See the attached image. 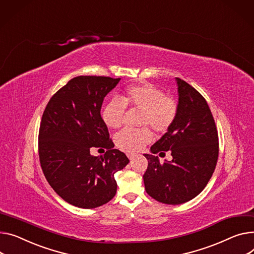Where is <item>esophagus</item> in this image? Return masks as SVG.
Masks as SVG:
<instances>
[{
    "label": "esophagus",
    "instance_id": "esophagus-1",
    "mask_svg": "<svg viewBox=\"0 0 254 254\" xmlns=\"http://www.w3.org/2000/svg\"><path fill=\"white\" fill-rule=\"evenodd\" d=\"M127 156L128 157L129 160H132L134 157H136V154H133V153H127Z\"/></svg>",
    "mask_w": 254,
    "mask_h": 254
}]
</instances>
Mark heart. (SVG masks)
Segmentation results:
<instances>
[{
    "mask_svg": "<svg viewBox=\"0 0 254 254\" xmlns=\"http://www.w3.org/2000/svg\"><path fill=\"white\" fill-rule=\"evenodd\" d=\"M127 106L143 109L141 125L150 126L157 132L170 128L178 114L176 101L164 96L163 92L152 83L131 86L125 90L122 98L114 97L104 106L102 118L110 128H118L125 123ZM152 140L148 127L125 128L115 134V144L127 152H137Z\"/></svg>",
    "mask_w": 254,
    "mask_h": 254,
    "instance_id": "heart-1",
    "label": "heart"
}]
</instances>
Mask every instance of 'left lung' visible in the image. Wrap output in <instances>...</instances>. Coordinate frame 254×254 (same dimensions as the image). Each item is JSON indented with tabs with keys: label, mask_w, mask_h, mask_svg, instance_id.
<instances>
[{
	"label": "left lung",
	"mask_w": 254,
	"mask_h": 254,
	"mask_svg": "<svg viewBox=\"0 0 254 254\" xmlns=\"http://www.w3.org/2000/svg\"><path fill=\"white\" fill-rule=\"evenodd\" d=\"M178 114L173 126L152 145L143 176L149 196L178 205L195 198L210 180L218 157V136L206 100L185 80L176 77ZM171 150L173 159L159 162L154 154Z\"/></svg>",
	"instance_id": "1"
}]
</instances>
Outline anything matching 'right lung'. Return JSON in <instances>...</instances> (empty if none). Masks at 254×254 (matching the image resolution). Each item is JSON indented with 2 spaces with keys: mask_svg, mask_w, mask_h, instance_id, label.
Wrapping results in <instances>:
<instances>
[{
  "mask_svg": "<svg viewBox=\"0 0 254 254\" xmlns=\"http://www.w3.org/2000/svg\"><path fill=\"white\" fill-rule=\"evenodd\" d=\"M121 78L80 75L70 79L44 111L39 132V155L44 175L53 190L69 204L95 208L116 193L114 175L129 162L113 149L101 117L105 96ZM92 146L108 149L104 156L90 154Z\"/></svg>",
  "mask_w": 254,
  "mask_h": 254,
  "instance_id": "right-lung-1",
  "label": "right lung"
}]
</instances>
